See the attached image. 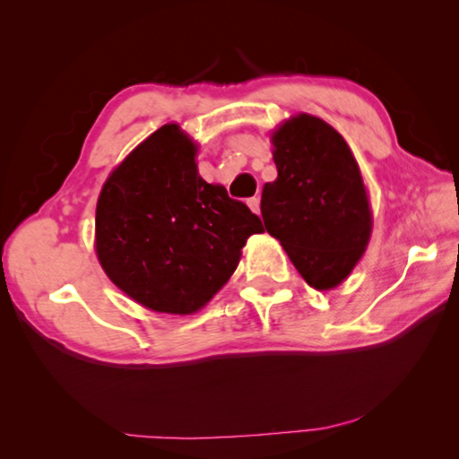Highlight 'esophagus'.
Returning <instances> with one entry per match:
<instances>
[{
  "label": "esophagus",
  "instance_id": "esophagus-1",
  "mask_svg": "<svg viewBox=\"0 0 459 459\" xmlns=\"http://www.w3.org/2000/svg\"><path fill=\"white\" fill-rule=\"evenodd\" d=\"M247 204H248V208H251V211H253L255 214H259V211H261V200H259L257 196L248 198V200H247Z\"/></svg>",
  "mask_w": 459,
  "mask_h": 459
}]
</instances>
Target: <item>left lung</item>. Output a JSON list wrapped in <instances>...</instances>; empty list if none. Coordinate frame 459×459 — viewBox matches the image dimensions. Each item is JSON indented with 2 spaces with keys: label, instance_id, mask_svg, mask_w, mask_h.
<instances>
[{
  "label": "left lung",
  "instance_id": "1",
  "mask_svg": "<svg viewBox=\"0 0 459 459\" xmlns=\"http://www.w3.org/2000/svg\"><path fill=\"white\" fill-rule=\"evenodd\" d=\"M277 180L263 186L271 237L316 290L344 281L370 238L367 190L351 147L328 123L298 115L273 134Z\"/></svg>",
  "mask_w": 459,
  "mask_h": 459
}]
</instances>
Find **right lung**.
Returning a JSON list of instances; mask_svg holds the SVG:
<instances>
[{"instance_id":"1","label":"right lung","mask_w":459,"mask_h":459,"mask_svg":"<svg viewBox=\"0 0 459 459\" xmlns=\"http://www.w3.org/2000/svg\"><path fill=\"white\" fill-rule=\"evenodd\" d=\"M194 155L178 126L160 127L108 176L97 202L100 265L153 312H196L235 273L247 238L263 232L245 202L202 180Z\"/></svg>"}]
</instances>
